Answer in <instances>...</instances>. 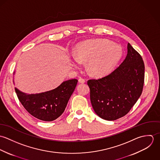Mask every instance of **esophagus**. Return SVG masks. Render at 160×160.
Instances as JSON below:
<instances>
[{
	"mask_svg": "<svg viewBox=\"0 0 160 160\" xmlns=\"http://www.w3.org/2000/svg\"><path fill=\"white\" fill-rule=\"evenodd\" d=\"M79 82L80 83H84V82H86V80H85L84 79L82 78H79Z\"/></svg>",
	"mask_w": 160,
	"mask_h": 160,
	"instance_id": "34e87169",
	"label": "esophagus"
}]
</instances>
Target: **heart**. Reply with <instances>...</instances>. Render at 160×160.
<instances>
[{
    "label": "heart",
    "mask_w": 160,
    "mask_h": 160,
    "mask_svg": "<svg viewBox=\"0 0 160 160\" xmlns=\"http://www.w3.org/2000/svg\"><path fill=\"white\" fill-rule=\"evenodd\" d=\"M122 48L112 42L96 39L79 43L74 50L71 63L78 68L81 62H87V67L92 75L102 77L112 72L121 58Z\"/></svg>",
    "instance_id": "b5f03b06"
}]
</instances>
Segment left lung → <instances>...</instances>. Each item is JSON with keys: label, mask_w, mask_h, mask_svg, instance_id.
<instances>
[{"label": "left lung", "mask_w": 160, "mask_h": 160, "mask_svg": "<svg viewBox=\"0 0 160 160\" xmlns=\"http://www.w3.org/2000/svg\"><path fill=\"white\" fill-rule=\"evenodd\" d=\"M144 76L142 58L128 43L127 56L119 67L101 79L88 81L95 113L108 121L128 113L142 94Z\"/></svg>", "instance_id": "1"}]
</instances>
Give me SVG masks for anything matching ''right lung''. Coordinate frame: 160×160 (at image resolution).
I'll use <instances>...</instances> for the list:
<instances>
[{"mask_svg": "<svg viewBox=\"0 0 160 160\" xmlns=\"http://www.w3.org/2000/svg\"><path fill=\"white\" fill-rule=\"evenodd\" d=\"M77 83V79H69L53 90L39 93L28 94L16 88L15 90L29 113L40 120L52 121L64 112Z\"/></svg>", "mask_w": 160, "mask_h": 160, "instance_id": "1", "label": "right lung"}]
</instances>
